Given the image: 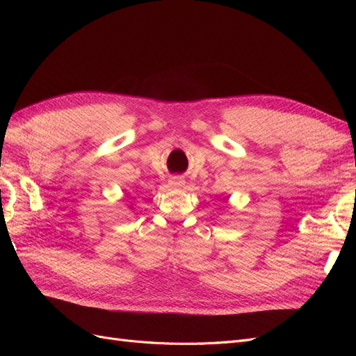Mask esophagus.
Wrapping results in <instances>:
<instances>
[{
  "label": "esophagus",
  "instance_id": "1",
  "mask_svg": "<svg viewBox=\"0 0 356 356\" xmlns=\"http://www.w3.org/2000/svg\"><path fill=\"white\" fill-rule=\"evenodd\" d=\"M184 178L182 177H172L170 179H169V184H170V187H182L184 186Z\"/></svg>",
  "mask_w": 356,
  "mask_h": 356
}]
</instances>
